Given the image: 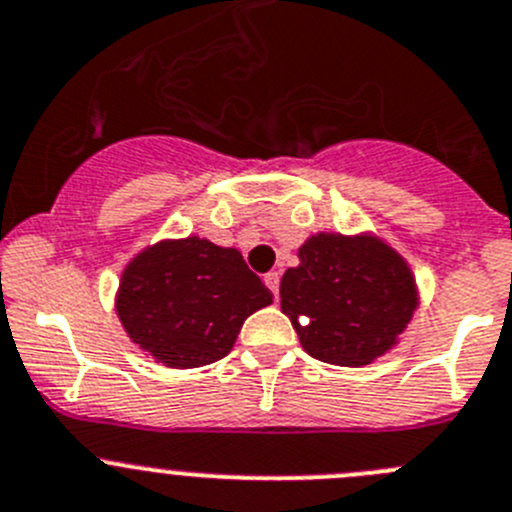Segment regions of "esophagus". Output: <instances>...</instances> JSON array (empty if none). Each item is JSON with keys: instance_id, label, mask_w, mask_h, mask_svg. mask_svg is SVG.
<instances>
[{"instance_id": "esophagus-1", "label": "esophagus", "mask_w": 512, "mask_h": 512, "mask_svg": "<svg viewBox=\"0 0 512 512\" xmlns=\"http://www.w3.org/2000/svg\"><path fill=\"white\" fill-rule=\"evenodd\" d=\"M265 285L270 288V293L278 298V295H280V272H267Z\"/></svg>"}]
</instances>
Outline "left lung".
<instances>
[{
    "label": "left lung",
    "instance_id": "8db88e82",
    "mask_svg": "<svg viewBox=\"0 0 512 512\" xmlns=\"http://www.w3.org/2000/svg\"><path fill=\"white\" fill-rule=\"evenodd\" d=\"M280 280V308L305 351L336 366L384 356L412 321V270L376 237L315 234Z\"/></svg>",
    "mask_w": 512,
    "mask_h": 512
}]
</instances>
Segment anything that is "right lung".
I'll return each instance as SVG.
<instances>
[{
    "label": "right lung",
    "mask_w": 512,
    "mask_h": 512,
    "mask_svg": "<svg viewBox=\"0 0 512 512\" xmlns=\"http://www.w3.org/2000/svg\"><path fill=\"white\" fill-rule=\"evenodd\" d=\"M270 303L240 252L186 237L148 247L123 270L116 310L148 356L197 369L227 356L247 315Z\"/></svg>",
    "instance_id": "obj_1"
}]
</instances>
